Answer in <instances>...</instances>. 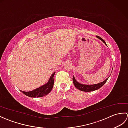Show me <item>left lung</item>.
<instances>
[{"label":"left lung","mask_w":128,"mask_h":128,"mask_svg":"<svg viewBox=\"0 0 128 128\" xmlns=\"http://www.w3.org/2000/svg\"><path fill=\"white\" fill-rule=\"evenodd\" d=\"M96 37L98 38H99L100 40H101L104 43H105V44L107 46L105 41L101 37H99L98 36H97ZM108 78H106L104 81H103L102 82H100L99 84H94V85H83V84L78 83V81L75 80V78L74 76H73V78H72V81H73V83H74L75 86L79 90H81L82 91H85V92H90V91H93L94 90H98L101 88V87L104 85V84L107 82V81Z\"/></svg>","instance_id":"1"}]
</instances>
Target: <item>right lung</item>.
<instances>
[{
	"instance_id": "add662e5",
	"label": "right lung",
	"mask_w": 128,
	"mask_h": 128,
	"mask_svg": "<svg viewBox=\"0 0 128 128\" xmlns=\"http://www.w3.org/2000/svg\"><path fill=\"white\" fill-rule=\"evenodd\" d=\"M54 74H55V72H54L52 75V76L50 77V80H49L47 84L40 87L39 88H37L33 91L28 92H25L21 90L20 91L24 94H25L26 96L30 97H40L46 96V95H47L50 93L53 88L54 85L53 77Z\"/></svg>"
}]
</instances>
